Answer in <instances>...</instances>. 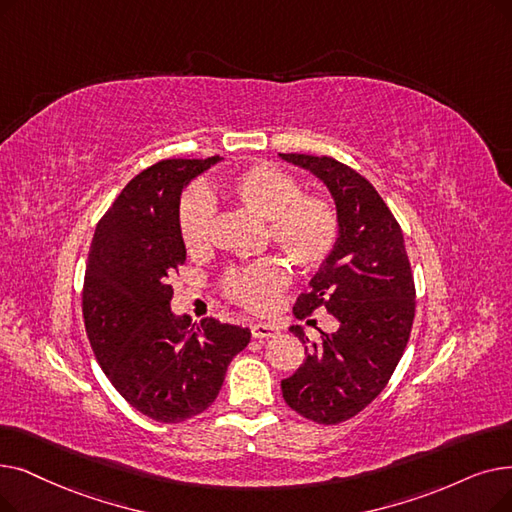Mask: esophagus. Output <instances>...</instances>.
I'll return each instance as SVG.
<instances>
[{
    "label": "esophagus",
    "mask_w": 512,
    "mask_h": 512,
    "mask_svg": "<svg viewBox=\"0 0 512 512\" xmlns=\"http://www.w3.org/2000/svg\"><path fill=\"white\" fill-rule=\"evenodd\" d=\"M251 335H253V339H259V341L270 339V337H276V335H278V326L265 324V322H257V324L251 326Z\"/></svg>",
    "instance_id": "34e87169"
}]
</instances>
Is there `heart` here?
Listing matches in <instances>:
<instances>
[{
    "instance_id": "b5f03b06",
    "label": "heart",
    "mask_w": 512,
    "mask_h": 512,
    "mask_svg": "<svg viewBox=\"0 0 512 512\" xmlns=\"http://www.w3.org/2000/svg\"><path fill=\"white\" fill-rule=\"evenodd\" d=\"M230 201L265 219L274 247L299 270L311 272L328 259L339 238V217L324 196L303 194L295 177L274 165H255L236 173L226 184ZM213 203L205 190H190L180 207L177 228L184 249L201 255L209 249ZM288 282L276 259H261L228 274V295L251 311H268Z\"/></svg>"
}]
</instances>
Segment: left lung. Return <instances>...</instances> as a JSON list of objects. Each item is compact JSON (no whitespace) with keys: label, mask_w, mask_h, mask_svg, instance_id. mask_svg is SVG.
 <instances>
[{"label":"left lung","mask_w":512,"mask_h":512,"mask_svg":"<svg viewBox=\"0 0 512 512\" xmlns=\"http://www.w3.org/2000/svg\"><path fill=\"white\" fill-rule=\"evenodd\" d=\"M328 188L339 238L293 311L299 320L324 307L339 328L305 345L299 370L280 383L284 402L318 425H339L362 412L402 360L414 320V278L402 228L374 186L351 167L311 154H278Z\"/></svg>","instance_id":"obj_1"}]
</instances>
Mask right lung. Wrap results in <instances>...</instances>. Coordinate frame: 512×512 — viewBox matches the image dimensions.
<instances>
[{
  "label": "right lung",
  "instance_id": "obj_1",
  "mask_svg": "<svg viewBox=\"0 0 512 512\" xmlns=\"http://www.w3.org/2000/svg\"><path fill=\"white\" fill-rule=\"evenodd\" d=\"M221 159H169L138 173L96 228L83 320L96 360L133 408L159 422L205 412L251 330L171 311L169 278L186 259L177 228L184 188Z\"/></svg>",
  "mask_w": 512,
  "mask_h": 512
}]
</instances>
